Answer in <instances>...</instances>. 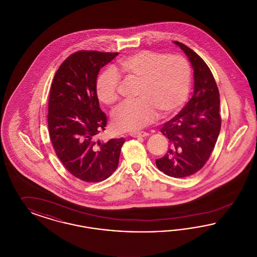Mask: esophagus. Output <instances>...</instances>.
<instances>
[{
  "label": "esophagus",
  "mask_w": 257,
  "mask_h": 257,
  "mask_svg": "<svg viewBox=\"0 0 257 257\" xmlns=\"http://www.w3.org/2000/svg\"><path fill=\"white\" fill-rule=\"evenodd\" d=\"M130 136L133 138H144V137H147L148 134L146 132H139V133H131Z\"/></svg>",
  "instance_id": "34e87169"
}]
</instances>
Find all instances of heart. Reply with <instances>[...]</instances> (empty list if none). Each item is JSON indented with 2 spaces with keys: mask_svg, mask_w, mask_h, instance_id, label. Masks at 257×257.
Instances as JSON below:
<instances>
[{
  "mask_svg": "<svg viewBox=\"0 0 257 257\" xmlns=\"http://www.w3.org/2000/svg\"><path fill=\"white\" fill-rule=\"evenodd\" d=\"M140 81L136 101L123 102L111 113L113 128L135 132L153 122L158 114L167 117L183 106L191 87V67L182 56H169L154 51L129 55L99 74L95 90L99 101L107 106L118 99L119 75Z\"/></svg>",
  "mask_w": 257,
  "mask_h": 257,
  "instance_id": "1",
  "label": "heart"
}]
</instances>
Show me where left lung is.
<instances>
[{
	"mask_svg": "<svg viewBox=\"0 0 257 257\" xmlns=\"http://www.w3.org/2000/svg\"><path fill=\"white\" fill-rule=\"evenodd\" d=\"M183 50L194 69V94L182 110L161 128L171 147L156 160L165 174L182 178L202 169L220 134V93L214 76L196 52L183 43L173 41Z\"/></svg>",
	"mask_w": 257,
	"mask_h": 257,
	"instance_id": "left-lung-1",
	"label": "left lung"
}]
</instances>
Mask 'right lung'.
Instances as JSON below:
<instances>
[{
	"label": "right lung",
	"instance_id": "right-lung-1",
	"mask_svg": "<svg viewBox=\"0 0 257 257\" xmlns=\"http://www.w3.org/2000/svg\"><path fill=\"white\" fill-rule=\"evenodd\" d=\"M117 55L76 52L61 63L51 86L47 117L52 145L65 169L86 182L110 177L125 142L123 138L96 140L107 116L99 107L95 83L100 69Z\"/></svg>",
	"mask_w": 257,
	"mask_h": 257
}]
</instances>
